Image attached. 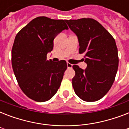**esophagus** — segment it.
I'll use <instances>...</instances> for the list:
<instances>
[{
	"label": "esophagus",
	"instance_id": "34e87169",
	"mask_svg": "<svg viewBox=\"0 0 129 129\" xmlns=\"http://www.w3.org/2000/svg\"><path fill=\"white\" fill-rule=\"evenodd\" d=\"M72 64H71L70 63H67V67H68V68H72Z\"/></svg>",
	"mask_w": 129,
	"mask_h": 129
}]
</instances>
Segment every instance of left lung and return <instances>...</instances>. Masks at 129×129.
Here are the masks:
<instances>
[{
	"label": "left lung",
	"instance_id": "8db88e82",
	"mask_svg": "<svg viewBox=\"0 0 129 129\" xmlns=\"http://www.w3.org/2000/svg\"><path fill=\"white\" fill-rule=\"evenodd\" d=\"M78 36L79 53L84 54V70L74 65L72 79L75 93L82 100L94 102L106 94L114 82L118 67V49L110 33L97 21L90 18L66 20Z\"/></svg>",
	"mask_w": 129,
	"mask_h": 129
}]
</instances>
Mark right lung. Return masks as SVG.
<instances>
[{
  "label": "right lung",
  "mask_w": 129,
  "mask_h": 129,
  "mask_svg": "<svg viewBox=\"0 0 129 129\" xmlns=\"http://www.w3.org/2000/svg\"><path fill=\"white\" fill-rule=\"evenodd\" d=\"M64 21L38 17L15 37L11 52L13 72L22 91L37 102H45L54 96L66 70L65 60L55 63L47 59L55 37L68 29Z\"/></svg>",
  "instance_id": "right-lung-1"
}]
</instances>
